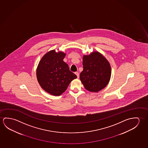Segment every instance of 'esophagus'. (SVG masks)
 <instances>
[{"label":"esophagus","instance_id":"34e87169","mask_svg":"<svg viewBox=\"0 0 148 148\" xmlns=\"http://www.w3.org/2000/svg\"><path fill=\"white\" fill-rule=\"evenodd\" d=\"M75 74L77 76V77L79 78V73L78 72H75Z\"/></svg>","mask_w":148,"mask_h":148}]
</instances>
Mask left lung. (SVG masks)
Masks as SVG:
<instances>
[{
    "label": "left lung",
    "instance_id": "left-lung-1",
    "mask_svg": "<svg viewBox=\"0 0 148 148\" xmlns=\"http://www.w3.org/2000/svg\"><path fill=\"white\" fill-rule=\"evenodd\" d=\"M83 70L80 79L85 89L98 92L108 84L111 75V67L108 61L98 51L83 57Z\"/></svg>",
    "mask_w": 148,
    "mask_h": 148
}]
</instances>
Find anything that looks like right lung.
I'll return each mask as SVG.
<instances>
[{
	"label": "right lung",
	"instance_id": "right-lung-1",
	"mask_svg": "<svg viewBox=\"0 0 148 148\" xmlns=\"http://www.w3.org/2000/svg\"><path fill=\"white\" fill-rule=\"evenodd\" d=\"M66 54L52 50L40 61L36 69L38 82L42 89L53 96H60L77 77L63 61Z\"/></svg>",
	"mask_w": 148,
	"mask_h": 148
}]
</instances>
